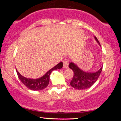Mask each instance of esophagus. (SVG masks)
I'll return each mask as SVG.
<instances>
[{"mask_svg": "<svg viewBox=\"0 0 121 121\" xmlns=\"http://www.w3.org/2000/svg\"><path fill=\"white\" fill-rule=\"evenodd\" d=\"M69 62V60L68 59H65L64 60V61H63L64 68H68V67Z\"/></svg>", "mask_w": 121, "mask_h": 121, "instance_id": "esophagus-1", "label": "esophagus"}]
</instances>
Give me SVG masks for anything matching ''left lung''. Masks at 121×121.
I'll list each match as a JSON object with an SVG mask.
<instances>
[{"label": "left lung", "instance_id": "left-lung-1", "mask_svg": "<svg viewBox=\"0 0 121 121\" xmlns=\"http://www.w3.org/2000/svg\"><path fill=\"white\" fill-rule=\"evenodd\" d=\"M94 39L99 45V41L97 37ZM69 68L73 71L74 75L70 84L73 88L78 90H83L89 88L98 80L102 70V66L98 71L95 72H87L82 70L74 62H70L69 64Z\"/></svg>", "mask_w": 121, "mask_h": 121}]
</instances>
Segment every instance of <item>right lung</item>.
Returning a JSON list of instances; mask_svg holds the SVG:
<instances>
[{
    "label": "right lung",
    "instance_id": "right-lung-1",
    "mask_svg": "<svg viewBox=\"0 0 121 121\" xmlns=\"http://www.w3.org/2000/svg\"><path fill=\"white\" fill-rule=\"evenodd\" d=\"M62 66H63L62 62H60L56 66L48 70L45 74L43 75L42 77L36 79L26 78L21 75L16 69V70L19 78L26 87L32 91H41V90L45 89L49 84L50 74H51V72L56 69H61Z\"/></svg>",
    "mask_w": 121,
    "mask_h": 121
}]
</instances>
